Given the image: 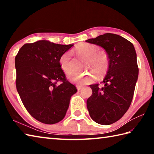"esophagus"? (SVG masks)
<instances>
[{"label": "esophagus", "mask_w": 154, "mask_h": 154, "mask_svg": "<svg viewBox=\"0 0 154 154\" xmlns=\"http://www.w3.org/2000/svg\"><path fill=\"white\" fill-rule=\"evenodd\" d=\"M77 90L78 91H79L81 89H82V88H83V86H81V85H77Z\"/></svg>", "instance_id": "34e87169"}]
</instances>
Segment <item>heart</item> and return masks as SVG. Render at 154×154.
Segmentation results:
<instances>
[{
  "instance_id": "b5f03b06",
  "label": "heart",
  "mask_w": 154,
  "mask_h": 154,
  "mask_svg": "<svg viewBox=\"0 0 154 154\" xmlns=\"http://www.w3.org/2000/svg\"><path fill=\"white\" fill-rule=\"evenodd\" d=\"M75 50L82 55L89 59L88 68L92 69L99 76L105 74L109 67L108 56L104 51H98V48L92 44L82 43L78 45ZM71 53L66 51L60 58L59 63L61 69L66 74L71 73L72 70L70 66ZM96 78V75L94 72H91L88 74H78L70 75L69 79L72 82L79 85H85L92 82Z\"/></svg>"
}]
</instances>
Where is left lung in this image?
<instances>
[{
    "mask_svg": "<svg viewBox=\"0 0 154 154\" xmlns=\"http://www.w3.org/2000/svg\"><path fill=\"white\" fill-rule=\"evenodd\" d=\"M85 41L103 48L108 55L105 85H90L92 94L87 100V107L95 122L110 125L122 118L132 103L139 76L136 51L131 42L115 34L106 33Z\"/></svg>",
    "mask_w": 154,
    "mask_h": 154,
    "instance_id": "8db88e82",
    "label": "left lung"
}]
</instances>
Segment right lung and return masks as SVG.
Listing matches in <instances>:
<instances>
[{
  "mask_svg": "<svg viewBox=\"0 0 154 154\" xmlns=\"http://www.w3.org/2000/svg\"><path fill=\"white\" fill-rule=\"evenodd\" d=\"M73 45L41 40L24 44L15 56L17 92L28 113L43 124L62 120L71 96L77 92L59 63L62 54ZM58 80L62 83L57 85Z\"/></svg>",
  "mask_w": 154,
  "mask_h": 154,
  "instance_id": "1",
  "label": "right lung"
}]
</instances>
